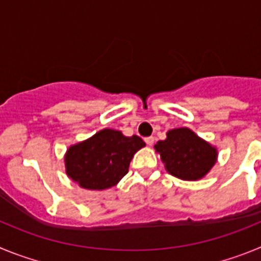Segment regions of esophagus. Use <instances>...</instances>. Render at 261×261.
Here are the masks:
<instances>
[{
    "mask_svg": "<svg viewBox=\"0 0 261 261\" xmlns=\"http://www.w3.org/2000/svg\"><path fill=\"white\" fill-rule=\"evenodd\" d=\"M154 141H155V138L151 137V136H150V137L145 138V142H146V145H149V146H151V145L154 144Z\"/></svg>",
    "mask_w": 261,
    "mask_h": 261,
    "instance_id": "1",
    "label": "esophagus"
}]
</instances>
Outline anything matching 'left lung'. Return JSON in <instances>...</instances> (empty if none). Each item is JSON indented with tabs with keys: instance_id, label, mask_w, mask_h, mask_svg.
<instances>
[{
	"instance_id": "8db88e82",
	"label": "left lung",
	"mask_w": 261,
	"mask_h": 261,
	"mask_svg": "<svg viewBox=\"0 0 261 261\" xmlns=\"http://www.w3.org/2000/svg\"><path fill=\"white\" fill-rule=\"evenodd\" d=\"M168 174L183 180H199L217 161V149L188 128L167 132V138L154 146Z\"/></svg>"
}]
</instances>
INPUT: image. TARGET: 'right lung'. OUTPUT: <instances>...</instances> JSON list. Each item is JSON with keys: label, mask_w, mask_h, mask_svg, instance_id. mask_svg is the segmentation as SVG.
<instances>
[{"label": "right lung", "mask_w": 261, "mask_h": 261, "mask_svg": "<svg viewBox=\"0 0 261 261\" xmlns=\"http://www.w3.org/2000/svg\"><path fill=\"white\" fill-rule=\"evenodd\" d=\"M144 146L138 136L125 137L115 129H103L69 147L66 174L85 190H107L125 176L133 155Z\"/></svg>", "instance_id": "obj_1"}]
</instances>
